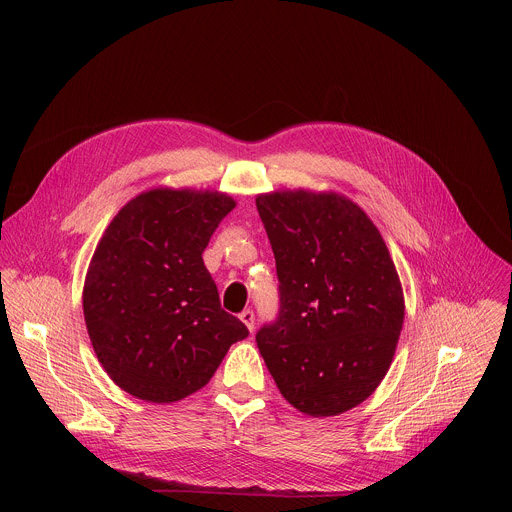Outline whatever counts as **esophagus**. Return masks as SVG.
Wrapping results in <instances>:
<instances>
[{
  "instance_id": "obj_1",
  "label": "esophagus",
  "mask_w": 512,
  "mask_h": 512,
  "mask_svg": "<svg viewBox=\"0 0 512 512\" xmlns=\"http://www.w3.org/2000/svg\"><path fill=\"white\" fill-rule=\"evenodd\" d=\"M239 318L245 322V326L249 328V332H253V328H255V312H253V310H243V312L239 314Z\"/></svg>"
}]
</instances>
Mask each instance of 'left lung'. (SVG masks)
Instances as JSON below:
<instances>
[{
	"instance_id": "8db88e82",
	"label": "left lung",
	"mask_w": 512,
	"mask_h": 512,
	"mask_svg": "<svg viewBox=\"0 0 512 512\" xmlns=\"http://www.w3.org/2000/svg\"><path fill=\"white\" fill-rule=\"evenodd\" d=\"M277 269V318L255 334L281 395L312 417L344 413L387 375L405 306L389 249L338 194L257 196Z\"/></svg>"
}]
</instances>
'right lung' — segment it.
<instances>
[{
	"mask_svg": "<svg viewBox=\"0 0 512 512\" xmlns=\"http://www.w3.org/2000/svg\"><path fill=\"white\" fill-rule=\"evenodd\" d=\"M235 200L218 192L150 190L127 202L89 265L83 310L95 354L129 395L180 401L202 389L249 336L221 308L202 253Z\"/></svg>",
	"mask_w": 512,
	"mask_h": 512,
	"instance_id": "add662e5",
	"label": "right lung"
}]
</instances>
